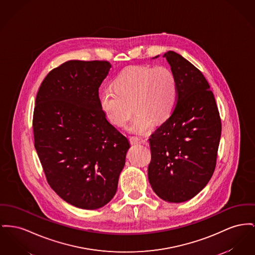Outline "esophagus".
Returning <instances> with one entry per match:
<instances>
[{"label": "esophagus", "mask_w": 255, "mask_h": 255, "mask_svg": "<svg viewBox=\"0 0 255 255\" xmlns=\"http://www.w3.org/2000/svg\"><path fill=\"white\" fill-rule=\"evenodd\" d=\"M129 140H130V143H131V144H137V143L142 142V139L138 138L137 136H130V137H129Z\"/></svg>", "instance_id": "obj_1"}]
</instances>
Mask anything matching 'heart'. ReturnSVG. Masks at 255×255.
Returning a JSON list of instances; mask_svg holds the SVG:
<instances>
[{"label":"heart","instance_id":"b5f03b06","mask_svg":"<svg viewBox=\"0 0 255 255\" xmlns=\"http://www.w3.org/2000/svg\"><path fill=\"white\" fill-rule=\"evenodd\" d=\"M114 88L103 90L100 107L114 124L123 126L136 111L129 129L147 133L154 120L162 122L177 103L178 87L172 70L164 65H134L125 68L114 82ZM133 106H132L131 105Z\"/></svg>","mask_w":255,"mask_h":255}]
</instances>
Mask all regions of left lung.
I'll return each mask as SVG.
<instances>
[{
    "mask_svg": "<svg viewBox=\"0 0 255 255\" xmlns=\"http://www.w3.org/2000/svg\"><path fill=\"white\" fill-rule=\"evenodd\" d=\"M164 58L176 77L178 97L169 118L149 138L148 179L156 195L179 203L193 198L211 179L222 121L200 70L173 51L166 52Z\"/></svg>",
    "mask_w": 255,
    "mask_h": 255,
    "instance_id": "8db88e82",
    "label": "left lung"
}]
</instances>
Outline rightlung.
<instances>
[{
	"label": "right lung",
	"mask_w": 255,
	"mask_h": 255,
	"mask_svg": "<svg viewBox=\"0 0 255 255\" xmlns=\"http://www.w3.org/2000/svg\"><path fill=\"white\" fill-rule=\"evenodd\" d=\"M111 63L68 60L51 70L36 94L34 147L57 195L82 209H98L116 195L130 148L106 119L99 88Z\"/></svg>",
	"instance_id": "obj_1"
}]
</instances>
